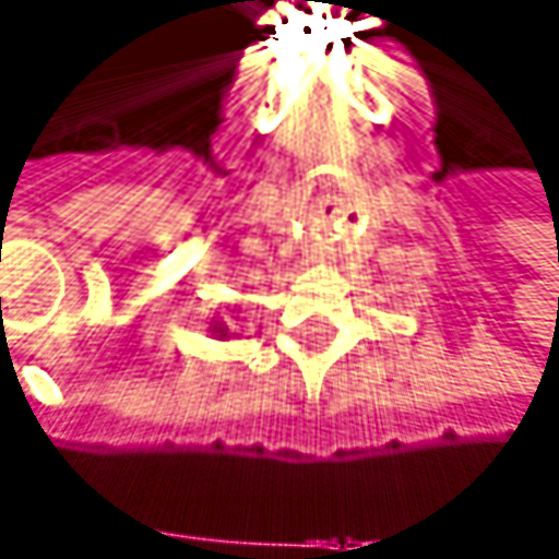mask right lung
Returning <instances> with one entry per match:
<instances>
[{"label":"right lung","instance_id":"right-lung-1","mask_svg":"<svg viewBox=\"0 0 559 559\" xmlns=\"http://www.w3.org/2000/svg\"><path fill=\"white\" fill-rule=\"evenodd\" d=\"M207 332H211L214 338H230V335H234V332H230V325H227V321H224V318H214Z\"/></svg>","mask_w":559,"mask_h":559}]
</instances>
